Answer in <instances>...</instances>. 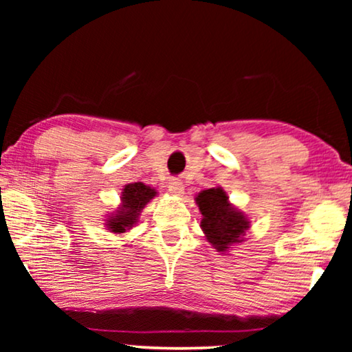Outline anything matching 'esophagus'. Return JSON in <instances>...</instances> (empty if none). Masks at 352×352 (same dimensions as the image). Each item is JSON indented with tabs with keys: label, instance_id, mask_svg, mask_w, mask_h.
I'll return each instance as SVG.
<instances>
[{
	"label": "esophagus",
	"instance_id": "1",
	"mask_svg": "<svg viewBox=\"0 0 352 352\" xmlns=\"http://www.w3.org/2000/svg\"><path fill=\"white\" fill-rule=\"evenodd\" d=\"M168 190L171 192L173 195H182L184 194V186L179 179H170L168 182Z\"/></svg>",
	"mask_w": 352,
	"mask_h": 352
}]
</instances>
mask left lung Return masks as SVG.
<instances>
[{"label":"left lung","mask_w":352,"mask_h":352,"mask_svg":"<svg viewBox=\"0 0 352 352\" xmlns=\"http://www.w3.org/2000/svg\"><path fill=\"white\" fill-rule=\"evenodd\" d=\"M195 201L201 213L200 228L206 240L218 252L226 253L232 245L243 242L250 221L242 211L229 204V197L223 187L201 190Z\"/></svg>","instance_id":"1"}]
</instances>
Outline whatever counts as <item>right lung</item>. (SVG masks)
<instances>
[{"mask_svg": "<svg viewBox=\"0 0 352 352\" xmlns=\"http://www.w3.org/2000/svg\"><path fill=\"white\" fill-rule=\"evenodd\" d=\"M155 195L157 190L142 182H133V184L124 186L122 192V205L107 218V223H105L107 229L115 234L126 232L138 223L141 211Z\"/></svg>", "mask_w": 352, "mask_h": 352, "instance_id": "1", "label": "right lung"}]
</instances>
